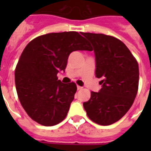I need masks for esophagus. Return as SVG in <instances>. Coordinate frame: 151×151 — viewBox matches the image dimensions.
<instances>
[{
  "label": "esophagus",
  "mask_w": 151,
  "mask_h": 151,
  "mask_svg": "<svg viewBox=\"0 0 151 151\" xmlns=\"http://www.w3.org/2000/svg\"><path fill=\"white\" fill-rule=\"evenodd\" d=\"M77 88H78V90H81L82 89V87H81V86L78 85V86H77Z\"/></svg>",
  "instance_id": "obj_1"
}]
</instances>
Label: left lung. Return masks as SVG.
Here are the masks:
<instances>
[{"label": "left lung", "instance_id": "obj_1", "mask_svg": "<svg viewBox=\"0 0 151 151\" xmlns=\"http://www.w3.org/2000/svg\"><path fill=\"white\" fill-rule=\"evenodd\" d=\"M91 42L96 57L99 92L83 103L88 117L100 125L119 121L132 105L139 86V66L122 41L102 34L81 33Z\"/></svg>", "mask_w": 151, "mask_h": 151}]
</instances>
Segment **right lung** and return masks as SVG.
<instances>
[{"label":"right lung","mask_w":151,"mask_h":151,"mask_svg":"<svg viewBox=\"0 0 151 151\" xmlns=\"http://www.w3.org/2000/svg\"><path fill=\"white\" fill-rule=\"evenodd\" d=\"M89 48L74 31L41 35L26 46L15 68V86L22 107L34 121L52 126L65 119L77 86L62 83L57 73L65 71L71 52Z\"/></svg>","instance_id":"1"}]
</instances>
